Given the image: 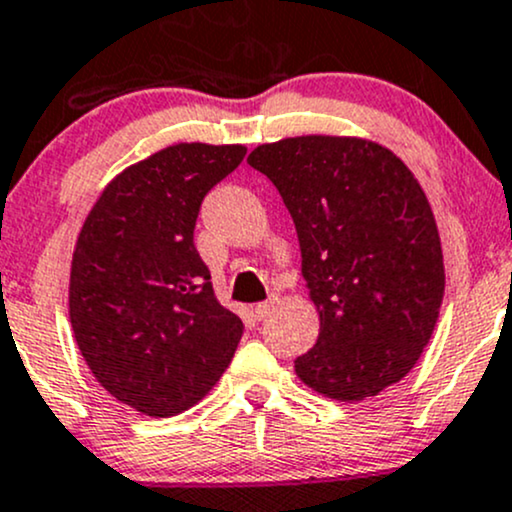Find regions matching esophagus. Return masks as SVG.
<instances>
[{
  "instance_id": "34e87169",
  "label": "esophagus",
  "mask_w": 512,
  "mask_h": 512,
  "mask_svg": "<svg viewBox=\"0 0 512 512\" xmlns=\"http://www.w3.org/2000/svg\"><path fill=\"white\" fill-rule=\"evenodd\" d=\"M275 309V297H268V300H263V302H258L256 304V309H254V317L261 321V319H266L268 314H271Z\"/></svg>"
}]
</instances>
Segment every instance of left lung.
I'll use <instances>...</instances> for the list:
<instances>
[{"mask_svg": "<svg viewBox=\"0 0 512 512\" xmlns=\"http://www.w3.org/2000/svg\"><path fill=\"white\" fill-rule=\"evenodd\" d=\"M283 198L319 309V338L297 377L338 401L399 382L433 336L445 292L426 193L396 154L358 137L307 135L246 159Z\"/></svg>", "mask_w": 512, "mask_h": 512, "instance_id": "1", "label": "left lung"}]
</instances>
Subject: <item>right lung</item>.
Masks as SVG:
<instances>
[{
    "label": "right lung",
    "mask_w": 512,
    "mask_h": 512,
    "mask_svg": "<svg viewBox=\"0 0 512 512\" xmlns=\"http://www.w3.org/2000/svg\"><path fill=\"white\" fill-rule=\"evenodd\" d=\"M244 154L241 145L166 147L108 183L79 232L74 338L101 387L147 416H176L203 399L244 333L193 244L203 198Z\"/></svg>",
    "instance_id": "obj_1"
}]
</instances>
